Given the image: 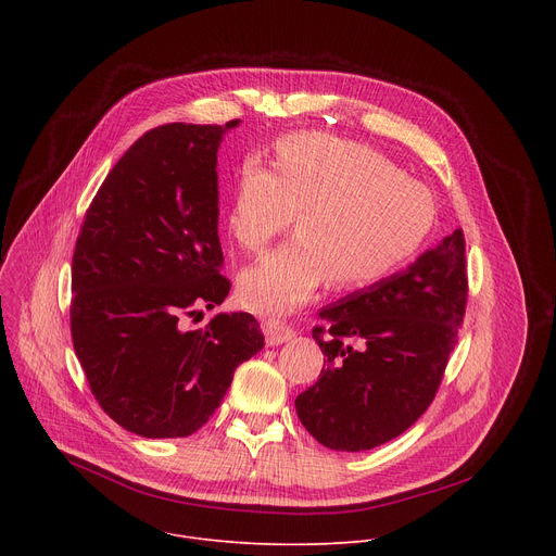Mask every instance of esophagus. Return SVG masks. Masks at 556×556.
Returning a JSON list of instances; mask_svg holds the SVG:
<instances>
[{
	"label": "esophagus",
	"instance_id": "obj_1",
	"mask_svg": "<svg viewBox=\"0 0 556 556\" xmlns=\"http://www.w3.org/2000/svg\"><path fill=\"white\" fill-rule=\"evenodd\" d=\"M296 337V330L290 326V324H283V321H270L266 326V341L268 345H281L290 339Z\"/></svg>",
	"mask_w": 556,
	"mask_h": 556
}]
</instances>
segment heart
I'll return each mask as SVG.
<instances>
[{
	"label": "heart",
	"instance_id": "1",
	"mask_svg": "<svg viewBox=\"0 0 556 556\" xmlns=\"http://www.w3.org/2000/svg\"><path fill=\"white\" fill-rule=\"evenodd\" d=\"M296 213L294 240L240 277V299L257 314L296 309L328 277L337 288L384 281L433 226L425 185L376 149L328 134L281 138L275 172L260 157L237 169L228 230L244 251H264Z\"/></svg>",
	"mask_w": 556,
	"mask_h": 556
}]
</instances>
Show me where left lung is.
Instances as JSON below:
<instances>
[{
    "label": "left lung",
    "mask_w": 556,
    "mask_h": 556,
    "mask_svg": "<svg viewBox=\"0 0 556 556\" xmlns=\"http://www.w3.org/2000/svg\"><path fill=\"white\" fill-rule=\"evenodd\" d=\"M468 299L464 230L409 270L319 312V380L296 395L307 433L334 451H367L405 433L433 403Z\"/></svg>",
    "instance_id": "1"
}]
</instances>
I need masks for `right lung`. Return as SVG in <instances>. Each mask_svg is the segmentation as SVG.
I'll return each mask as SVG.
<instances>
[{
  "mask_svg": "<svg viewBox=\"0 0 556 556\" xmlns=\"http://www.w3.org/2000/svg\"><path fill=\"white\" fill-rule=\"evenodd\" d=\"M222 125L144 131L97 191L72 255L70 330L101 409L142 438H187L222 405L235 369L264 345L249 312L219 305L217 147Z\"/></svg>",
  "mask_w": 556,
  "mask_h": 556,
  "instance_id": "obj_1",
  "label": "right lung"
}]
</instances>
